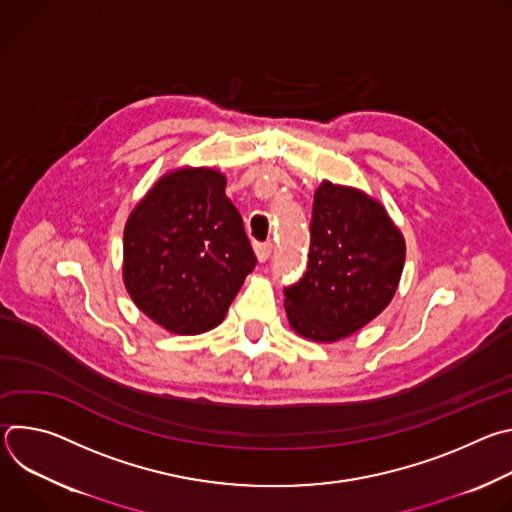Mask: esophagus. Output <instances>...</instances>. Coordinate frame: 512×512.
I'll return each instance as SVG.
<instances>
[{"label": "esophagus", "instance_id": "esophagus-1", "mask_svg": "<svg viewBox=\"0 0 512 512\" xmlns=\"http://www.w3.org/2000/svg\"><path fill=\"white\" fill-rule=\"evenodd\" d=\"M253 249H255V255H257V259H259V263H265V261L269 259V255H271L273 245H271V243H255Z\"/></svg>", "mask_w": 512, "mask_h": 512}]
</instances>
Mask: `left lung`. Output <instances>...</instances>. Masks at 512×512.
<instances>
[{
	"instance_id": "1",
	"label": "left lung",
	"mask_w": 512,
	"mask_h": 512,
	"mask_svg": "<svg viewBox=\"0 0 512 512\" xmlns=\"http://www.w3.org/2000/svg\"><path fill=\"white\" fill-rule=\"evenodd\" d=\"M310 235L308 271L283 289L285 314L302 338L338 342L391 304L405 239L377 198L330 180L314 192Z\"/></svg>"
}]
</instances>
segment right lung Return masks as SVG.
<instances>
[{
    "label": "right lung",
    "instance_id": "obj_1",
    "mask_svg": "<svg viewBox=\"0 0 512 512\" xmlns=\"http://www.w3.org/2000/svg\"><path fill=\"white\" fill-rule=\"evenodd\" d=\"M214 168L166 172L123 229V283L133 304L172 334L221 324L257 259Z\"/></svg>",
    "mask_w": 512,
    "mask_h": 512
}]
</instances>
